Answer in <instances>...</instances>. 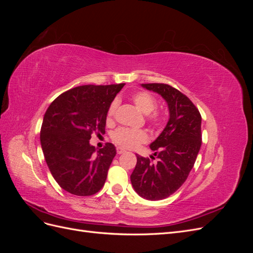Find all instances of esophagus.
<instances>
[{
	"mask_svg": "<svg viewBox=\"0 0 253 253\" xmlns=\"http://www.w3.org/2000/svg\"><path fill=\"white\" fill-rule=\"evenodd\" d=\"M116 151H117V154H124V153L126 152L125 149H122V148H120V147H117Z\"/></svg>",
	"mask_w": 253,
	"mask_h": 253,
	"instance_id": "obj_1",
	"label": "esophagus"
}]
</instances>
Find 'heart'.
<instances>
[{
    "label": "heart",
    "instance_id": "obj_1",
    "mask_svg": "<svg viewBox=\"0 0 253 253\" xmlns=\"http://www.w3.org/2000/svg\"><path fill=\"white\" fill-rule=\"evenodd\" d=\"M132 100L135 105L142 113L145 114L150 125L154 128H159L164 122L163 115L157 111H154L157 106L156 99L148 91L140 90L136 91L132 95ZM118 106L117 100H114L108 109L106 117L111 121L116 113ZM112 140L118 144L121 148L135 149L138 145L145 143L149 140L148 133L141 128H128V127H118L112 134Z\"/></svg>",
    "mask_w": 253,
    "mask_h": 253
}]
</instances>
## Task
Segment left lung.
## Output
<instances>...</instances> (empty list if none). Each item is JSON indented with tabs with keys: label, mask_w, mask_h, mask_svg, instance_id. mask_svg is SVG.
<instances>
[{
	"label": "left lung",
	"mask_w": 253,
	"mask_h": 253,
	"mask_svg": "<svg viewBox=\"0 0 253 253\" xmlns=\"http://www.w3.org/2000/svg\"><path fill=\"white\" fill-rule=\"evenodd\" d=\"M156 91L169 106L170 119L150 148L158 162L137 155L131 175L133 188L141 197L160 201L176 192L188 178L202 145V116L190 99L165 83H144Z\"/></svg>",
	"instance_id": "obj_1"
}]
</instances>
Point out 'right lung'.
<instances>
[{
  "mask_svg": "<svg viewBox=\"0 0 253 253\" xmlns=\"http://www.w3.org/2000/svg\"><path fill=\"white\" fill-rule=\"evenodd\" d=\"M125 83L82 85L61 94L44 115L40 140L52 177L67 192L89 196L104 186L116 155L113 143L89 144L91 134L105 133L106 113Z\"/></svg>",
  "mask_w": 253,
  "mask_h": 253,
  "instance_id": "1",
  "label": "right lung"
}]
</instances>
